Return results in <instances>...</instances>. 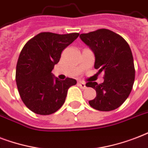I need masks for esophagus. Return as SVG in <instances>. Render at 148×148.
I'll return each instance as SVG.
<instances>
[{
  "mask_svg": "<svg viewBox=\"0 0 148 148\" xmlns=\"http://www.w3.org/2000/svg\"><path fill=\"white\" fill-rule=\"evenodd\" d=\"M78 86L81 88V89H86V84H85L84 82H78Z\"/></svg>",
  "mask_w": 148,
  "mask_h": 148,
  "instance_id": "34e87169",
  "label": "esophagus"
}]
</instances>
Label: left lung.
<instances>
[{"mask_svg": "<svg viewBox=\"0 0 148 148\" xmlns=\"http://www.w3.org/2000/svg\"><path fill=\"white\" fill-rule=\"evenodd\" d=\"M79 38L94 54V68L104 73L103 83H86L97 92L89 103L99 111L118 108L127 99L134 82V64L129 45L121 35L105 28L81 34Z\"/></svg>", "mask_w": 148, "mask_h": 148, "instance_id": "left-lung-1", "label": "left lung"}]
</instances>
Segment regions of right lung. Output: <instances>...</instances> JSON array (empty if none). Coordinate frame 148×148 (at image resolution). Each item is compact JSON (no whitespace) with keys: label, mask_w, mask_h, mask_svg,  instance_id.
I'll use <instances>...</instances> for the list:
<instances>
[{"label":"right lung","mask_w":148,"mask_h":148,"mask_svg":"<svg viewBox=\"0 0 148 148\" xmlns=\"http://www.w3.org/2000/svg\"><path fill=\"white\" fill-rule=\"evenodd\" d=\"M79 33L58 35L42 32L25 44L16 67V83L23 103L30 110L49 115L60 108L69 87L76 80H59L51 73L62 51L73 43Z\"/></svg>","instance_id":"right-lung-1"}]
</instances>
